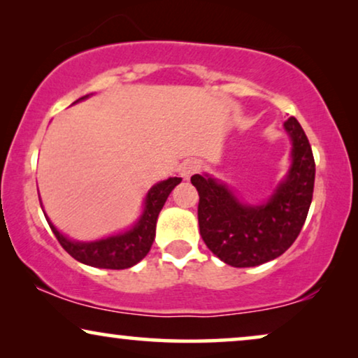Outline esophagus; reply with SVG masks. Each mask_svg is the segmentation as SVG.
<instances>
[{
    "mask_svg": "<svg viewBox=\"0 0 358 358\" xmlns=\"http://www.w3.org/2000/svg\"><path fill=\"white\" fill-rule=\"evenodd\" d=\"M199 162L198 160H185L182 165H180V175L183 176V180H189L194 173L199 171Z\"/></svg>",
    "mask_w": 358,
    "mask_h": 358,
    "instance_id": "esophagus-1",
    "label": "esophagus"
}]
</instances>
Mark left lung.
<instances>
[{"label": "left lung", "instance_id": "left-lung-1", "mask_svg": "<svg viewBox=\"0 0 358 358\" xmlns=\"http://www.w3.org/2000/svg\"><path fill=\"white\" fill-rule=\"evenodd\" d=\"M283 126L292 141V164L266 201H242L209 173L192 176L199 194V232L224 264L244 268L276 259L296 241L306 221L316 173L313 150L296 117Z\"/></svg>", "mask_w": 358, "mask_h": 358}]
</instances>
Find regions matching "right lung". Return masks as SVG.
Returning <instances> with one entry per match:
<instances>
[{
  "mask_svg": "<svg viewBox=\"0 0 358 358\" xmlns=\"http://www.w3.org/2000/svg\"><path fill=\"white\" fill-rule=\"evenodd\" d=\"M87 96L76 99L75 103L83 101ZM73 103V104H75ZM182 182L178 176H170L164 182L155 183L145 194L144 208L137 221L129 229L113 234L98 241H73L57 229L49 217L45 219L54 232L60 245L73 257L75 260L82 262L85 265L96 266V268L109 270H124L131 268L149 254L152 244L155 239L157 217L164 208V204L176 185ZM44 211V209H42Z\"/></svg>",
  "mask_w": 358,
  "mask_h": 358,
  "instance_id": "right-lung-1",
  "label": "right lung"
}]
</instances>
